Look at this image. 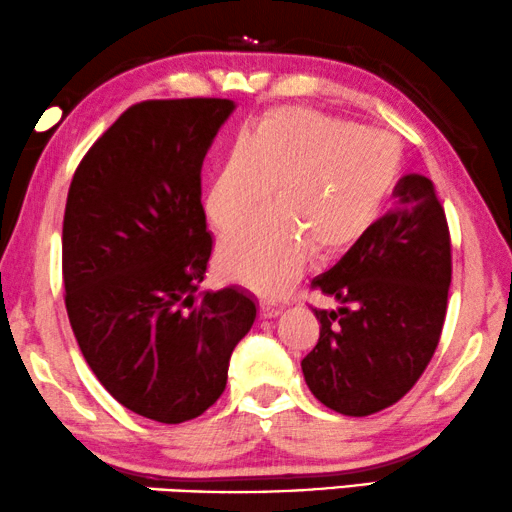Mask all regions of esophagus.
<instances>
[{
    "mask_svg": "<svg viewBox=\"0 0 512 512\" xmlns=\"http://www.w3.org/2000/svg\"><path fill=\"white\" fill-rule=\"evenodd\" d=\"M280 311H283V306L276 304V301H271V299L259 301V315H262L264 320L276 318V315H280Z\"/></svg>",
    "mask_w": 512,
    "mask_h": 512,
    "instance_id": "34e87169",
    "label": "esophagus"
}]
</instances>
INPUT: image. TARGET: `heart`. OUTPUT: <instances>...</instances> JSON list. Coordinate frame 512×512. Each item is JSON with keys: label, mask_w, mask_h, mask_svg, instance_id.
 <instances>
[{"label": "heart", "mask_w": 512, "mask_h": 512, "mask_svg": "<svg viewBox=\"0 0 512 512\" xmlns=\"http://www.w3.org/2000/svg\"><path fill=\"white\" fill-rule=\"evenodd\" d=\"M401 167L397 136L383 129L299 106L266 113L222 160L206 213L218 229H232L269 199L273 185L278 206L222 241V266L250 290L278 292L308 250L345 253L376 227Z\"/></svg>", "instance_id": "b5f03b06"}]
</instances>
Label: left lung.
I'll return each mask as SVG.
<instances>
[{"mask_svg": "<svg viewBox=\"0 0 512 512\" xmlns=\"http://www.w3.org/2000/svg\"><path fill=\"white\" fill-rule=\"evenodd\" d=\"M394 197L397 206L311 283L341 308H313L320 338L301 371L315 399L341 415H373L408 394L448 311L450 229L434 183L408 174Z\"/></svg>", "mask_w": 512, "mask_h": 512, "instance_id": "8db88e82", "label": "left lung"}]
</instances>
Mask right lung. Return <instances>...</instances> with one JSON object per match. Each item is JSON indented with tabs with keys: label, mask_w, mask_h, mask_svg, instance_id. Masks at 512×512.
<instances>
[{
	"label": "right lung",
	"mask_w": 512,
	"mask_h": 512,
	"mask_svg": "<svg viewBox=\"0 0 512 512\" xmlns=\"http://www.w3.org/2000/svg\"><path fill=\"white\" fill-rule=\"evenodd\" d=\"M232 99L129 106L78 164L62 225L64 304L85 362L136 415L181 424L211 408L257 306L197 292L213 239L201 164Z\"/></svg>",
	"instance_id": "obj_1"
}]
</instances>
